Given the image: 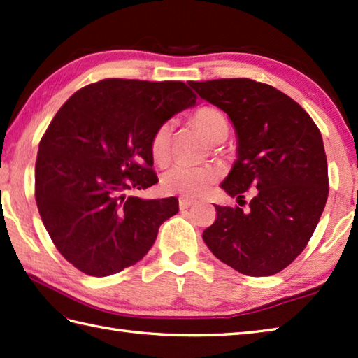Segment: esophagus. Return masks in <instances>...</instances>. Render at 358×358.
Masks as SVG:
<instances>
[{
    "label": "esophagus",
    "instance_id": "esophagus-1",
    "mask_svg": "<svg viewBox=\"0 0 358 358\" xmlns=\"http://www.w3.org/2000/svg\"><path fill=\"white\" fill-rule=\"evenodd\" d=\"M178 204H180V210H186L194 204V201H190V199H186V198H180Z\"/></svg>",
    "mask_w": 358,
    "mask_h": 358
}]
</instances>
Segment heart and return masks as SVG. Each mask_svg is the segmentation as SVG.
I'll list each match as a JSON object with an SVG mask.
<instances>
[{"mask_svg": "<svg viewBox=\"0 0 358 358\" xmlns=\"http://www.w3.org/2000/svg\"><path fill=\"white\" fill-rule=\"evenodd\" d=\"M194 120L204 134L213 143H221L229 136V122L218 108L203 106L194 114ZM173 132V122L166 120L155 128L151 137L152 159L164 164L171 157V140ZM221 176V171L213 166H187L177 164L164 173L162 180L163 189L169 194H178L185 198H198L209 189Z\"/></svg>", "mask_w": 358, "mask_h": 358, "instance_id": "heart-1", "label": "heart"}]
</instances>
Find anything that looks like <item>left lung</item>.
<instances>
[{"instance_id": "obj_1", "label": "left lung", "mask_w": 358, "mask_h": 358, "mask_svg": "<svg viewBox=\"0 0 358 358\" xmlns=\"http://www.w3.org/2000/svg\"><path fill=\"white\" fill-rule=\"evenodd\" d=\"M198 96L227 113L238 136V159L221 187L248 210L215 206L203 231L210 252L229 267L261 278L302 253L325 209L329 181L319 128L303 108L252 79L189 82ZM245 203V201H244Z\"/></svg>"}]
</instances>
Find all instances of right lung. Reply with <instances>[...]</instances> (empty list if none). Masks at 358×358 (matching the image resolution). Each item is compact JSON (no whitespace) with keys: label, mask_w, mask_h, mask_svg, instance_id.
Listing matches in <instances>:
<instances>
[{"label":"right lung","mask_w":358,"mask_h":358,"mask_svg":"<svg viewBox=\"0 0 358 358\" xmlns=\"http://www.w3.org/2000/svg\"><path fill=\"white\" fill-rule=\"evenodd\" d=\"M196 96L185 82L103 79L76 91L39 141L35 198L59 253L88 276L131 267L178 212L176 196L127 195L155 185L151 137Z\"/></svg>","instance_id":"1"}]
</instances>
